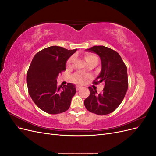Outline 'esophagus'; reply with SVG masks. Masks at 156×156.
Segmentation results:
<instances>
[{"label":"esophagus","mask_w":156,"mask_h":156,"mask_svg":"<svg viewBox=\"0 0 156 156\" xmlns=\"http://www.w3.org/2000/svg\"><path fill=\"white\" fill-rule=\"evenodd\" d=\"M81 88H82V87H81V86H77L76 87V89H77V90H80V89H81Z\"/></svg>","instance_id":"esophagus-1"}]
</instances>
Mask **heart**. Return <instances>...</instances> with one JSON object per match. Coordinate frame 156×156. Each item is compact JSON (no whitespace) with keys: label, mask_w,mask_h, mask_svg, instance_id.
<instances>
[{"label":"heart","mask_w":156,"mask_h":156,"mask_svg":"<svg viewBox=\"0 0 156 156\" xmlns=\"http://www.w3.org/2000/svg\"><path fill=\"white\" fill-rule=\"evenodd\" d=\"M95 58H97V56H95V55H88L85 57L86 61L87 62H90V61H91V60L95 59ZM72 60H73V58H70L68 63L70 64L71 62H72ZM86 78H87V77L85 76V75H84L83 73H75L72 76L73 81L77 83V84H82L84 81V80H85Z\"/></svg>","instance_id":"obj_1"}]
</instances>
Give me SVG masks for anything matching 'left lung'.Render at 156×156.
<instances>
[{
  "mask_svg": "<svg viewBox=\"0 0 156 156\" xmlns=\"http://www.w3.org/2000/svg\"><path fill=\"white\" fill-rule=\"evenodd\" d=\"M85 51L96 53L100 57L101 72L94 83H102L104 88L98 94L89 87L90 96L84 100V106L96 115H108L120 105L127 90V67L120 55L107 47L96 45Z\"/></svg>",
  "mask_w": 156,
  "mask_h": 156,
  "instance_id": "1",
  "label": "left lung"
}]
</instances>
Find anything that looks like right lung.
I'll return each instance as SVG.
<instances>
[{
    "instance_id": "right-lung-1",
    "label": "right lung",
    "mask_w": 156,
    "mask_h": 156,
    "mask_svg": "<svg viewBox=\"0 0 156 156\" xmlns=\"http://www.w3.org/2000/svg\"><path fill=\"white\" fill-rule=\"evenodd\" d=\"M77 50L51 46L42 49L33 58L27 72V83L30 96L41 110L56 115L69 108L76 93L75 84L58 86L56 79L66 70L67 60Z\"/></svg>"
}]
</instances>
